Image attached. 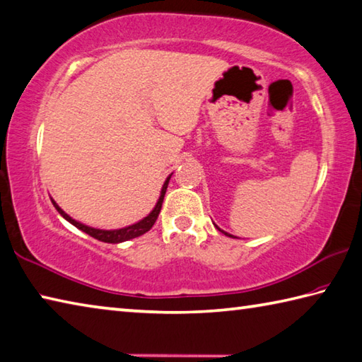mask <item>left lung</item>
Instances as JSON below:
<instances>
[{"instance_id": "obj_1", "label": "left lung", "mask_w": 362, "mask_h": 362, "mask_svg": "<svg viewBox=\"0 0 362 362\" xmlns=\"http://www.w3.org/2000/svg\"><path fill=\"white\" fill-rule=\"evenodd\" d=\"M218 229H220V228H218ZM220 231H221V233H225V231H223V229H220ZM225 234H226V235H229V238H234V235H231V234H228V233H225Z\"/></svg>"}]
</instances>
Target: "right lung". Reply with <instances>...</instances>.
Returning <instances> with one entry per match:
<instances>
[{
  "instance_id": "1",
  "label": "right lung",
  "mask_w": 362,
  "mask_h": 362,
  "mask_svg": "<svg viewBox=\"0 0 362 362\" xmlns=\"http://www.w3.org/2000/svg\"><path fill=\"white\" fill-rule=\"evenodd\" d=\"M170 175H173V174H170ZM170 175L168 177L166 182H164V185L161 188L160 199H158V202H156V206L153 207L152 212H150L146 216V218H142L141 221H137V223H134V225L122 228V229H110V231H107V229H96V228L87 226V225H82V223H78L74 218H71V216L66 212H64V210H62V207L58 206V204L54 199H52V204H54V207L58 210V214H60L64 220H68L71 225H74L76 228L81 229V231L87 233L88 235H91V238H95V239L101 240V242H107V244H120V242L139 238V235L150 231V228L155 225V221H156V218H158V214H160L161 206H163V199H164V194H166Z\"/></svg>"
}]
</instances>
